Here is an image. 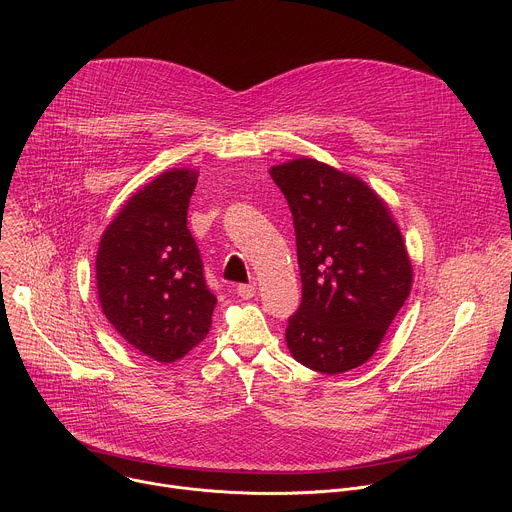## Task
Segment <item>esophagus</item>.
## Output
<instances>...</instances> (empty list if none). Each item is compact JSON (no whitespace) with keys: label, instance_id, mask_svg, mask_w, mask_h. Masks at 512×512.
<instances>
[{"label":"esophagus","instance_id":"obj_1","mask_svg":"<svg viewBox=\"0 0 512 512\" xmlns=\"http://www.w3.org/2000/svg\"><path fill=\"white\" fill-rule=\"evenodd\" d=\"M235 291H237V296H241L243 300H249L255 296V283H239Z\"/></svg>","mask_w":512,"mask_h":512}]
</instances>
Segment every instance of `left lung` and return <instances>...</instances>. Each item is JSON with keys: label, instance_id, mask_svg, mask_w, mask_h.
I'll return each instance as SVG.
<instances>
[{"label": "left lung", "instance_id": "8db88e82", "mask_svg": "<svg viewBox=\"0 0 512 512\" xmlns=\"http://www.w3.org/2000/svg\"><path fill=\"white\" fill-rule=\"evenodd\" d=\"M294 216L302 304L287 320L289 352L338 375L379 348L411 291V261L385 202L358 178L300 158L271 168Z\"/></svg>", "mask_w": 512, "mask_h": 512}]
</instances>
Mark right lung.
Masks as SVG:
<instances>
[{"instance_id":"right-lung-1","label":"right lung","mask_w":512,"mask_h":512,"mask_svg":"<svg viewBox=\"0 0 512 512\" xmlns=\"http://www.w3.org/2000/svg\"><path fill=\"white\" fill-rule=\"evenodd\" d=\"M196 172L170 170L135 192L103 233V314L139 352L174 362L204 340L216 298L186 227Z\"/></svg>"}]
</instances>
